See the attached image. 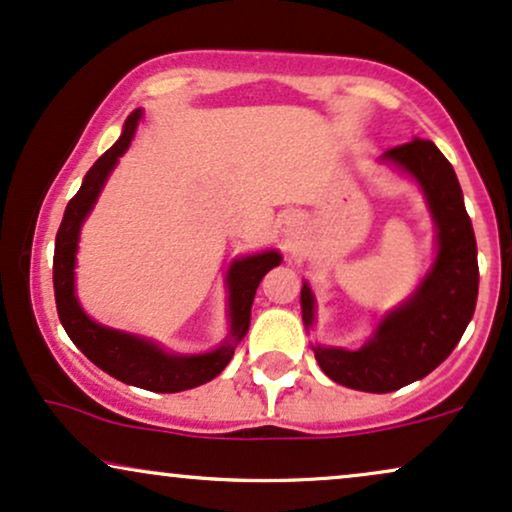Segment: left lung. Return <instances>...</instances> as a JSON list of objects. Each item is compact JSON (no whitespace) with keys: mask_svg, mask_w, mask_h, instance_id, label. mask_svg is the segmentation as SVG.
Masks as SVG:
<instances>
[{"mask_svg":"<svg viewBox=\"0 0 512 512\" xmlns=\"http://www.w3.org/2000/svg\"><path fill=\"white\" fill-rule=\"evenodd\" d=\"M380 163L409 174L423 191L435 222V260L416 290L380 316L371 338L357 349L312 345L321 371L335 383L385 394L416 383L454 352L475 314L480 269L472 222L449 160L432 141L413 139L380 155ZM304 328L316 319L309 283L300 293Z\"/></svg>","mask_w":512,"mask_h":512,"instance_id":"8db88e82","label":"left lung"}]
</instances>
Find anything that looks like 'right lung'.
<instances>
[{
	"mask_svg": "<svg viewBox=\"0 0 512 512\" xmlns=\"http://www.w3.org/2000/svg\"><path fill=\"white\" fill-rule=\"evenodd\" d=\"M141 115H144L141 108L129 113L120 139L96 160L92 170L84 174L80 191L75 193L66 212H63V222L58 226L54 248L56 309L68 338L101 371L122 380V383L141 387V390L181 392L208 383V380L217 378L224 371L226 364L234 357L238 342L245 338L250 328V309L257 286H260V281L269 269L281 264L283 257L278 250H262L231 262L224 276L226 293H229V297H226L229 335L212 352H167L165 347L144 338V335L108 328L103 323H96L92 316L84 312L75 295L77 243H80L82 224L89 217V212L94 210L96 200H99L103 186H106L118 160L125 155L129 144H132Z\"/></svg>",
	"mask_w": 512,
	"mask_h": 512,
	"instance_id": "1",
	"label": "right lung"
}]
</instances>
